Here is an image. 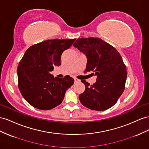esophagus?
Masks as SVG:
<instances>
[{
  "mask_svg": "<svg viewBox=\"0 0 149 149\" xmlns=\"http://www.w3.org/2000/svg\"><path fill=\"white\" fill-rule=\"evenodd\" d=\"M74 82H75V83H77V82H79V80L78 79H77V78H74Z\"/></svg>",
  "mask_w": 149,
  "mask_h": 149,
  "instance_id": "obj_1",
  "label": "esophagus"
}]
</instances>
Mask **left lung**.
<instances>
[{
	"label": "left lung",
	"mask_w": 149,
	"mask_h": 149,
	"mask_svg": "<svg viewBox=\"0 0 149 149\" xmlns=\"http://www.w3.org/2000/svg\"><path fill=\"white\" fill-rule=\"evenodd\" d=\"M73 46L86 55L84 73L92 71L97 76L90 85L85 80V90L79 95L80 102L91 110L103 111L117 102L125 90L127 71L120 53L114 47L96 38H79Z\"/></svg>",
	"instance_id": "1"
}]
</instances>
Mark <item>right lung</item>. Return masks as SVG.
<instances>
[{
    "label": "right lung",
    "mask_w": 149,
    "mask_h": 149,
    "mask_svg": "<svg viewBox=\"0 0 149 149\" xmlns=\"http://www.w3.org/2000/svg\"><path fill=\"white\" fill-rule=\"evenodd\" d=\"M75 40H47L27 49L17 68L18 86L24 98L31 105L47 110L62 103L74 79L70 76L54 78L49 72L54 66L61 65L62 53Z\"/></svg>",
    "instance_id": "obj_1"
}]
</instances>
